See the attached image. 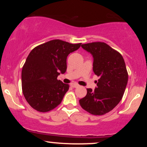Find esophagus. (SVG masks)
<instances>
[{
  "label": "esophagus",
  "instance_id": "1",
  "mask_svg": "<svg viewBox=\"0 0 147 147\" xmlns=\"http://www.w3.org/2000/svg\"><path fill=\"white\" fill-rule=\"evenodd\" d=\"M70 86H71L72 88H77L79 86V84L77 83H73V84H71V85Z\"/></svg>",
  "mask_w": 147,
  "mask_h": 147
}]
</instances>
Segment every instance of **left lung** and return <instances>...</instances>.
<instances>
[{"label":"left lung","instance_id":"obj_1","mask_svg":"<svg viewBox=\"0 0 147 147\" xmlns=\"http://www.w3.org/2000/svg\"><path fill=\"white\" fill-rule=\"evenodd\" d=\"M93 57V72L99 77L94 90L87 88V94L79 99L83 109L95 115L110 112L119 104L128 82V72L119 52L104 42L82 45Z\"/></svg>","mask_w":147,"mask_h":147}]
</instances>
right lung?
Masks as SVG:
<instances>
[{"label":"right lung","instance_id":"add662e5","mask_svg":"<svg viewBox=\"0 0 147 147\" xmlns=\"http://www.w3.org/2000/svg\"><path fill=\"white\" fill-rule=\"evenodd\" d=\"M82 43L72 44L55 39L43 43L30 52L21 73L22 90L32 108L48 112L59 105L69 85L58 80L67 69V57Z\"/></svg>","mask_w":147,"mask_h":147}]
</instances>
